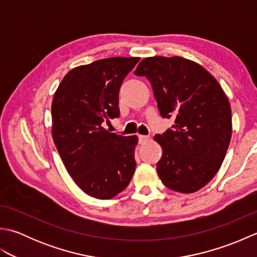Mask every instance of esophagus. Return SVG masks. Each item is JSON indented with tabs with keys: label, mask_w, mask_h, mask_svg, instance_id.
Returning <instances> with one entry per match:
<instances>
[{
	"label": "esophagus",
	"mask_w": 257,
	"mask_h": 257,
	"mask_svg": "<svg viewBox=\"0 0 257 257\" xmlns=\"http://www.w3.org/2000/svg\"><path fill=\"white\" fill-rule=\"evenodd\" d=\"M138 138H139V143L140 144H144L145 141H147L149 139V136H144V135H138Z\"/></svg>",
	"instance_id": "34e87169"
}]
</instances>
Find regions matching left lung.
Here are the masks:
<instances>
[{
  "instance_id": "obj_1",
  "label": "left lung",
  "mask_w": 257,
  "mask_h": 257,
  "mask_svg": "<svg viewBox=\"0 0 257 257\" xmlns=\"http://www.w3.org/2000/svg\"><path fill=\"white\" fill-rule=\"evenodd\" d=\"M135 75L150 81L161 116L176 117L171 129L155 136L162 148L159 178L177 192H196L219 171L231 141L224 90L201 65L179 56L147 57Z\"/></svg>"
}]
</instances>
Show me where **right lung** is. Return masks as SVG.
I'll use <instances>...</instances> for the list:
<instances>
[{"instance_id": "1", "label": "right lung", "mask_w": 257, "mask_h": 257, "mask_svg": "<svg viewBox=\"0 0 257 257\" xmlns=\"http://www.w3.org/2000/svg\"><path fill=\"white\" fill-rule=\"evenodd\" d=\"M139 59L110 57L75 67L54 95V144L74 182L92 198H113L134 176L138 137L111 134L101 123L119 117L120 86Z\"/></svg>"}]
</instances>
